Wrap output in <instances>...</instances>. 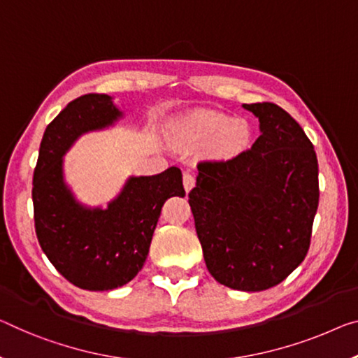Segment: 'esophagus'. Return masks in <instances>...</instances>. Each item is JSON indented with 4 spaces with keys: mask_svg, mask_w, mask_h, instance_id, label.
<instances>
[{
    "mask_svg": "<svg viewBox=\"0 0 358 358\" xmlns=\"http://www.w3.org/2000/svg\"><path fill=\"white\" fill-rule=\"evenodd\" d=\"M182 182H184L185 192H190L192 189H194V185H195V176L192 174V173H189V171H185L184 173V178H182Z\"/></svg>",
    "mask_w": 358,
    "mask_h": 358,
    "instance_id": "1",
    "label": "esophagus"
}]
</instances>
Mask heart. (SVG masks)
Wrapping results in <instances>:
<instances>
[{"instance_id": "obj_1", "label": "heart", "mask_w": 358, "mask_h": 358, "mask_svg": "<svg viewBox=\"0 0 358 358\" xmlns=\"http://www.w3.org/2000/svg\"><path fill=\"white\" fill-rule=\"evenodd\" d=\"M248 137V128L241 122L221 113H198L184 123L179 139L185 145H203L217 141L227 150H236Z\"/></svg>"}]
</instances>
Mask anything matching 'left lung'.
<instances>
[{
    "label": "left lung",
    "mask_w": 358,
    "mask_h": 358,
    "mask_svg": "<svg viewBox=\"0 0 358 358\" xmlns=\"http://www.w3.org/2000/svg\"><path fill=\"white\" fill-rule=\"evenodd\" d=\"M261 136L229 160L198 162L189 205L210 273L225 287L282 283L309 251L318 162L299 123L272 102L245 103Z\"/></svg>",
    "instance_id": "left-lung-1"
}]
</instances>
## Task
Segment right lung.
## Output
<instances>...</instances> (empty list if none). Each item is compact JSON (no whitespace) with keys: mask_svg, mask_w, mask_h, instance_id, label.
I'll return each instance as SVG.
<instances>
[{"mask_svg":"<svg viewBox=\"0 0 358 358\" xmlns=\"http://www.w3.org/2000/svg\"><path fill=\"white\" fill-rule=\"evenodd\" d=\"M122 112L107 94L71 101L48 124L33 173V217L41 250L75 287L107 291L131 282L144 266L164 201L184 196L182 173L131 178L107 210H87L64 184L62 157L86 131L112 124Z\"/></svg>","mask_w":358,"mask_h":358,"instance_id":"obj_1","label":"right lung"}]
</instances>
